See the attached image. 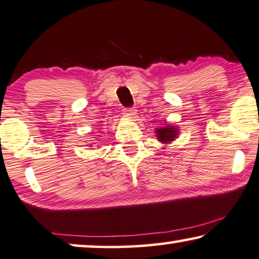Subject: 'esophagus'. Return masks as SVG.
<instances>
[{"label": "esophagus", "mask_w": 259, "mask_h": 259, "mask_svg": "<svg viewBox=\"0 0 259 259\" xmlns=\"http://www.w3.org/2000/svg\"><path fill=\"white\" fill-rule=\"evenodd\" d=\"M123 115L125 117H129V118H133L136 115V110L134 108H127V109H123Z\"/></svg>", "instance_id": "1"}]
</instances>
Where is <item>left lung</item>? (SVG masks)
<instances>
[{
    "instance_id": "left-lung-1",
    "label": "left lung",
    "mask_w": 259,
    "mask_h": 259,
    "mask_svg": "<svg viewBox=\"0 0 259 259\" xmlns=\"http://www.w3.org/2000/svg\"><path fill=\"white\" fill-rule=\"evenodd\" d=\"M179 135L177 126L167 124L164 127H160L156 130V137L162 143H169L174 141Z\"/></svg>"
}]
</instances>
